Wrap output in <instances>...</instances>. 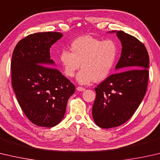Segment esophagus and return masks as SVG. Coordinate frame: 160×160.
Wrapping results in <instances>:
<instances>
[{"instance_id":"esophagus-1","label":"esophagus","mask_w":160,"mask_h":160,"mask_svg":"<svg viewBox=\"0 0 160 160\" xmlns=\"http://www.w3.org/2000/svg\"><path fill=\"white\" fill-rule=\"evenodd\" d=\"M76 89H77V91H79V92H83L85 90V89L84 88H82V87H78Z\"/></svg>"}]
</instances>
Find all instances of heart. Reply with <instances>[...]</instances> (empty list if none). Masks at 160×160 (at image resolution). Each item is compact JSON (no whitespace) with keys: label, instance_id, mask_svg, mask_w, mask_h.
I'll list each match as a JSON object with an SVG mask.
<instances>
[{"label":"heart","instance_id":"heart-1","mask_svg":"<svg viewBox=\"0 0 160 160\" xmlns=\"http://www.w3.org/2000/svg\"><path fill=\"white\" fill-rule=\"evenodd\" d=\"M71 52L63 50L59 62L66 76L72 78L80 68L76 80L81 85L101 82L112 71L118 56V45L112 40H102L91 36L78 38L71 42Z\"/></svg>","mask_w":160,"mask_h":160}]
</instances>
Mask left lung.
<instances>
[{
	"instance_id": "8db88e82",
	"label": "left lung",
	"mask_w": 160,
	"mask_h": 160,
	"mask_svg": "<svg viewBox=\"0 0 160 160\" xmlns=\"http://www.w3.org/2000/svg\"><path fill=\"white\" fill-rule=\"evenodd\" d=\"M109 33H116L122 48L115 66L120 72L110 75L94 89L92 116L94 122L104 129L129 120L146 94L149 75V56L143 43L122 31Z\"/></svg>"
}]
</instances>
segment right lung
<instances>
[{
  "instance_id": "obj_1",
  "label": "right lung",
  "mask_w": 160,
  "mask_h": 160,
  "mask_svg": "<svg viewBox=\"0 0 160 160\" xmlns=\"http://www.w3.org/2000/svg\"><path fill=\"white\" fill-rule=\"evenodd\" d=\"M63 34H31L17 43L11 62L12 85L20 107L36 125L52 127L64 116L75 86L50 59V48ZM47 65V67H45Z\"/></svg>"
}]
</instances>
